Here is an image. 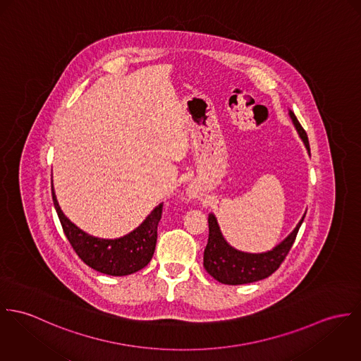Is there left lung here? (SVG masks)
Wrapping results in <instances>:
<instances>
[{
    "mask_svg": "<svg viewBox=\"0 0 361 361\" xmlns=\"http://www.w3.org/2000/svg\"><path fill=\"white\" fill-rule=\"evenodd\" d=\"M289 118L302 138L309 155H310V145L309 138L300 123L296 119L295 114L289 111ZM306 213L293 228V231L274 246L271 250L262 252V253H247L233 247L227 240H224L217 219L213 213L209 214V240L204 247L203 253V267L204 270L214 279V280L227 283V285H242L250 283L255 281L264 280L271 276L279 267L283 259L286 257L288 252L290 250L298 231L305 220Z\"/></svg>",
    "mask_w": 361,
    "mask_h": 361,
    "instance_id": "obj_1",
    "label": "left lung"
}]
</instances>
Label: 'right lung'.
I'll list each match as a JSON object with an SVG mask.
<instances>
[{
	"instance_id": "1",
	"label": "right lung",
	"mask_w": 361,
	"mask_h": 361,
	"mask_svg": "<svg viewBox=\"0 0 361 361\" xmlns=\"http://www.w3.org/2000/svg\"><path fill=\"white\" fill-rule=\"evenodd\" d=\"M51 191L63 233L78 256L88 267L102 274L121 277L144 269L151 262L158 240V224L161 221L163 203L158 204L148 217L127 235L105 240L92 237L73 224L61 210L54 187H51Z\"/></svg>"
}]
</instances>
